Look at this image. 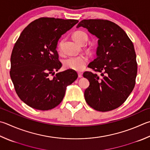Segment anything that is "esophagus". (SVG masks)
Returning <instances> with one entry per match:
<instances>
[{"label":"esophagus","instance_id":"esophagus-1","mask_svg":"<svg viewBox=\"0 0 150 150\" xmlns=\"http://www.w3.org/2000/svg\"><path fill=\"white\" fill-rule=\"evenodd\" d=\"M78 76H79V77H83V73H81V72H79L78 73Z\"/></svg>","mask_w":150,"mask_h":150}]
</instances>
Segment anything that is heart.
<instances>
[{
	"instance_id": "1",
	"label": "heart",
	"mask_w": 150,
	"mask_h": 150,
	"mask_svg": "<svg viewBox=\"0 0 150 150\" xmlns=\"http://www.w3.org/2000/svg\"><path fill=\"white\" fill-rule=\"evenodd\" d=\"M73 39L80 44L86 43L88 40V36L86 33L81 31H78L75 32L73 35ZM64 40H62L59 41L58 44V50H61L62 46L63 44ZM88 61L87 57L84 55L80 56H73L68 57L64 61V67L67 69H73L75 71H81L84 69L86 67V65Z\"/></svg>"
}]
</instances>
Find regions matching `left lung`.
<instances>
[{
    "label": "left lung",
    "mask_w": 150,
    "mask_h": 150,
    "mask_svg": "<svg viewBox=\"0 0 150 150\" xmlns=\"http://www.w3.org/2000/svg\"><path fill=\"white\" fill-rule=\"evenodd\" d=\"M98 39L97 58L88 67L96 73L85 71L90 82L84 91L86 103L95 110L111 111L123 103L134 89L137 62L134 45L126 33L112 21L83 20L78 23Z\"/></svg>",
    "instance_id": "obj_1"
}]
</instances>
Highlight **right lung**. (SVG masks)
Wrapping results in <instances>:
<instances>
[{
    "label": "right lung",
    "instance_id": "right-lung-1",
    "mask_svg": "<svg viewBox=\"0 0 150 150\" xmlns=\"http://www.w3.org/2000/svg\"><path fill=\"white\" fill-rule=\"evenodd\" d=\"M79 21L40 18L21 32L11 54L10 75L19 98L39 110H49L63 100L67 86L78 77L75 70L56 73L62 64L56 50L59 38Z\"/></svg>",
    "mask_w": 150,
    "mask_h": 150
}]
</instances>
